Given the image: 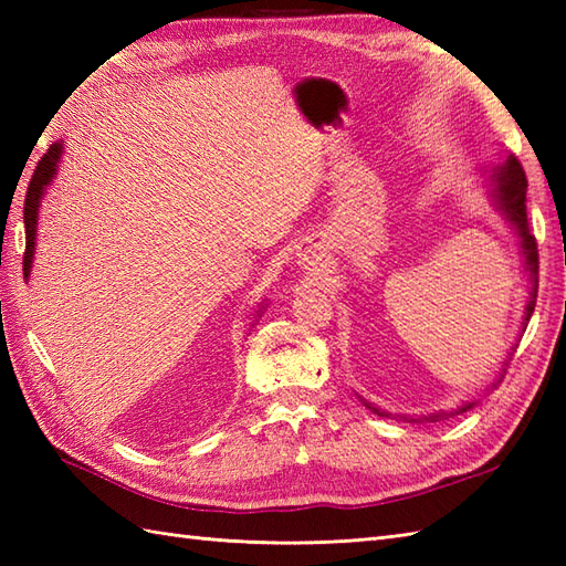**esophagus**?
Instances as JSON below:
<instances>
[{"mask_svg": "<svg viewBox=\"0 0 566 566\" xmlns=\"http://www.w3.org/2000/svg\"><path fill=\"white\" fill-rule=\"evenodd\" d=\"M323 250L318 245H306L298 252V264H304V270H318L323 268Z\"/></svg>", "mask_w": 566, "mask_h": 566, "instance_id": "esophagus-1", "label": "esophagus"}]
</instances>
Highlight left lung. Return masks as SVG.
<instances>
[{
    "label": "left lung",
    "instance_id": "obj_1",
    "mask_svg": "<svg viewBox=\"0 0 566 566\" xmlns=\"http://www.w3.org/2000/svg\"><path fill=\"white\" fill-rule=\"evenodd\" d=\"M491 187H494V201H496V209L506 216V221L515 228V233L521 238V252L525 258V270L531 274V292H527V302H525V311H523V331L527 328V321H531L533 311H535V298H537V243H535V235L531 233V226H527V209H525V191H527V179L523 172V165L518 163L515 155L511 158L494 167V172H491ZM515 353V347H513ZM509 353V355H513ZM509 367V365H506ZM503 367V371H506ZM503 377V375H501ZM501 377L496 379V384L501 381ZM494 384V387H496ZM476 401H467L460 408H452V411H436V413H428V416H418V418H408V423H438V420H448L452 416H460L464 411H469ZM367 408H371L377 416H389L387 411H381V408L371 406L365 401Z\"/></svg>",
    "mask_w": 566,
    "mask_h": 566
}]
</instances>
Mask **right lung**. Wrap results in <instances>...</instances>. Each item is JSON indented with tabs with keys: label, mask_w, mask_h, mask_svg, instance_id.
<instances>
[{
	"label": "right lung",
	"mask_w": 566,
	"mask_h": 566,
	"mask_svg": "<svg viewBox=\"0 0 566 566\" xmlns=\"http://www.w3.org/2000/svg\"><path fill=\"white\" fill-rule=\"evenodd\" d=\"M60 155H63V143H55V146L48 148V153L39 160V167L33 170V177L29 182L27 201H23V226H27V252H23V276L31 274L33 264V250H35V228H39V209L41 199L45 195V187L53 182L57 172Z\"/></svg>",
	"instance_id": "add662e5"
}]
</instances>
